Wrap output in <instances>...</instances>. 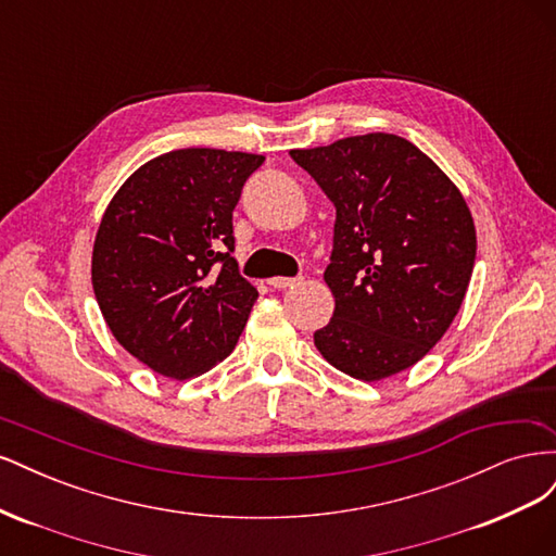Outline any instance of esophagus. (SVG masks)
I'll list each match as a JSON object with an SVG mask.
<instances>
[{"label": "esophagus", "mask_w": 556, "mask_h": 556, "mask_svg": "<svg viewBox=\"0 0 556 556\" xmlns=\"http://www.w3.org/2000/svg\"><path fill=\"white\" fill-rule=\"evenodd\" d=\"M296 282H299V278H285V276H274V278H268V285H271V288H278V290L294 288Z\"/></svg>", "instance_id": "obj_1"}]
</instances>
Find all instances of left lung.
I'll use <instances>...</instances> for the list:
<instances>
[{"instance_id": "obj_1", "label": "left lung", "mask_w": 556, "mask_h": 556, "mask_svg": "<svg viewBox=\"0 0 556 556\" xmlns=\"http://www.w3.org/2000/svg\"><path fill=\"white\" fill-rule=\"evenodd\" d=\"M290 155L336 208L325 271L336 306L315 348L364 382L406 371L443 339L473 274L476 225L464 194L396 134Z\"/></svg>"}]
</instances>
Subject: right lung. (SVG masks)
<instances>
[{"instance_id": "1", "label": "right lung", "mask_w": 556, "mask_h": 556, "mask_svg": "<svg viewBox=\"0 0 556 556\" xmlns=\"http://www.w3.org/2000/svg\"><path fill=\"white\" fill-rule=\"evenodd\" d=\"M264 155L182 148L117 190L92 248V290L111 333L155 374L188 380L237 345L257 290L231 257V213Z\"/></svg>"}]
</instances>
